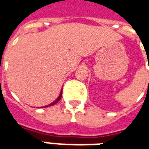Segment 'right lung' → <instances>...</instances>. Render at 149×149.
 Returning <instances> with one entry per match:
<instances>
[{
	"label": "right lung",
	"instance_id": "add662e5",
	"mask_svg": "<svg viewBox=\"0 0 149 149\" xmlns=\"http://www.w3.org/2000/svg\"><path fill=\"white\" fill-rule=\"evenodd\" d=\"M61 96H62V91H61V94H60V96H59L58 98H57V99H56V100L55 101H54V102H52V104H49V106H52V105H54L55 104L57 103V102H58L59 100H61ZM45 107H48V106H45Z\"/></svg>",
	"mask_w": 149,
	"mask_h": 149
}]
</instances>
